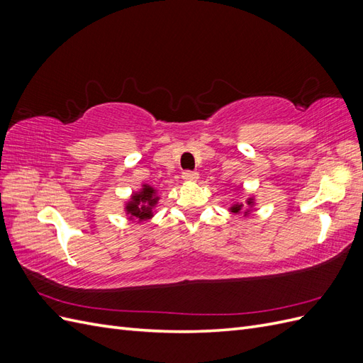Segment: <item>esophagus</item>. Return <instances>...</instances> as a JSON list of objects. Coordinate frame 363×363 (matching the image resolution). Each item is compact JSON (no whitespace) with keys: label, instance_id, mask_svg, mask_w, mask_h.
I'll return each instance as SVG.
<instances>
[{"label":"esophagus","instance_id":"esophagus-1","mask_svg":"<svg viewBox=\"0 0 363 363\" xmlns=\"http://www.w3.org/2000/svg\"><path fill=\"white\" fill-rule=\"evenodd\" d=\"M182 179L184 182H196L200 179V175H199V172H195V171H184L183 175H182Z\"/></svg>","mask_w":363,"mask_h":363}]
</instances>
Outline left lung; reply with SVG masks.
<instances>
[{"label":"left lung","mask_w":363,"mask_h":363,"mask_svg":"<svg viewBox=\"0 0 363 363\" xmlns=\"http://www.w3.org/2000/svg\"><path fill=\"white\" fill-rule=\"evenodd\" d=\"M235 189H238V186ZM256 207V199H255V195H250V196H247V200L244 201V203H238V201H235L232 206L228 207V211L232 212V213H235V215H242L244 218L245 216H250L251 215V212H252V208Z\"/></svg>","instance_id":"1"}]
</instances>
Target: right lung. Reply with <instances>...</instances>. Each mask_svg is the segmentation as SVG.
<instances>
[{"mask_svg": "<svg viewBox=\"0 0 363 363\" xmlns=\"http://www.w3.org/2000/svg\"><path fill=\"white\" fill-rule=\"evenodd\" d=\"M160 195L156 188L148 183H142L140 189L130 195L124 204V212L130 221L144 223L155 216Z\"/></svg>", "mask_w": 363, "mask_h": 363, "instance_id": "right-lung-1", "label": "right lung"}]
</instances>
